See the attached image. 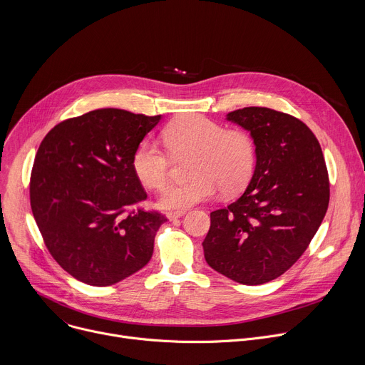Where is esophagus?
<instances>
[{"label": "esophagus", "instance_id": "esophagus-1", "mask_svg": "<svg viewBox=\"0 0 365 365\" xmlns=\"http://www.w3.org/2000/svg\"><path fill=\"white\" fill-rule=\"evenodd\" d=\"M182 215H185V211H172V212H168V218L170 221H176L178 218H180Z\"/></svg>", "mask_w": 365, "mask_h": 365}]
</instances>
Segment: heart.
Returning <instances> with one entry per match:
<instances>
[{
    "mask_svg": "<svg viewBox=\"0 0 365 365\" xmlns=\"http://www.w3.org/2000/svg\"><path fill=\"white\" fill-rule=\"evenodd\" d=\"M162 141L173 158L192 154L187 182L169 185L160 196L165 210H186L214 197L220 190L235 195L250 183L257 165L254 137L199 114L179 117L162 131ZM172 158L155 143L141 141L133 153L131 166L148 189L162 190L172 173Z\"/></svg>",
    "mask_w": 365,
    "mask_h": 365,
    "instance_id": "b5f03b06",
    "label": "heart"
}]
</instances>
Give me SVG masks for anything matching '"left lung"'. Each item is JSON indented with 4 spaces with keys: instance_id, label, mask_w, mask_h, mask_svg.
<instances>
[{
    "instance_id": "8db88e82",
    "label": "left lung",
    "mask_w": 365,
    "mask_h": 365,
    "mask_svg": "<svg viewBox=\"0 0 365 365\" xmlns=\"http://www.w3.org/2000/svg\"><path fill=\"white\" fill-rule=\"evenodd\" d=\"M227 120L254 137L257 165L245 192L211 212L203 254L228 279L263 284L286 273L321 227L329 203L328 170L318 138L296 117L247 107Z\"/></svg>"
}]
</instances>
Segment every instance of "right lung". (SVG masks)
Returning <instances> with one entry per match:
<instances>
[{
    "mask_svg": "<svg viewBox=\"0 0 365 365\" xmlns=\"http://www.w3.org/2000/svg\"><path fill=\"white\" fill-rule=\"evenodd\" d=\"M159 121L160 115L95 110L55 125L37 150L33 217L51 257L82 283L111 286L150 262L155 232L168 218L135 207L147 193L131 158Z\"/></svg>",
    "mask_w": 365,
    "mask_h": 365,
    "instance_id": "add662e5",
    "label": "right lung"
}]
</instances>
